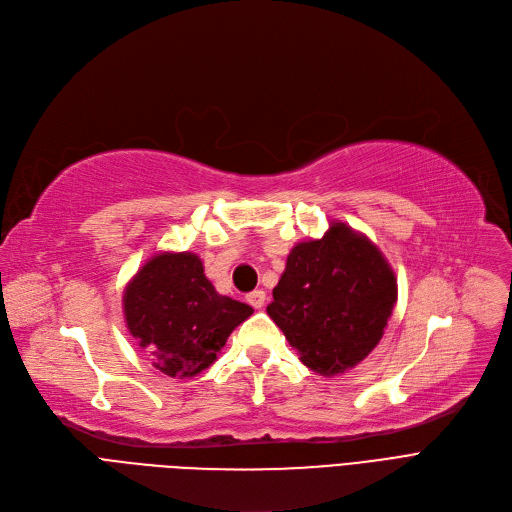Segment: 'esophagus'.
<instances>
[{"label": "esophagus", "mask_w": 512, "mask_h": 512, "mask_svg": "<svg viewBox=\"0 0 512 512\" xmlns=\"http://www.w3.org/2000/svg\"><path fill=\"white\" fill-rule=\"evenodd\" d=\"M247 303L253 307V309H261L265 305V292L263 290H253L247 294Z\"/></svg>", "instance_id": "1"}]
</instances>
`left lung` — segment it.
Listing matches in <instances>:
<instances>
[{
	"mask_svg": "<svg viewBox=\"0 0 512 512\" xmlns=\"http://www.w3.org/2000/svg\"><path fill=\"white\" fill-rule=\"evenodd\" d=\"M396 278L382 251L342 222L294 247L267 315L301 361L338 375L359 365L384 336L396 305Z\"/></svg>",
	"mask_w": 512,
	"mask_h": 512,
	"instance_id": "1",
	"label": "left lung"
}]
</instances>
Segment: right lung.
Returning a JSON list of instances; mask_svg holds the SVG:
<instances>
[{
  "mask_svg": "<svg viewBox=\"0 0 512 512\" xmlns=\"http://www.w3.org/2000/svg\"><path fill=\"white\" fill-rule=\"evenodd\" d=\"M124 317L137 344L170 378L207 369L253 307L224 297L195 253H157L124 288Z\"/></svg>",
  "mask_w": 512,
  "mask_h": 512,
  "instance_id": "1",
  "label": "right lung"
}]
</instances>
